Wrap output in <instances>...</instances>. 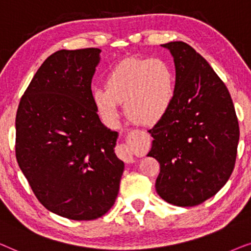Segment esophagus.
I'll return each instance as SVG.
<instances>
[{
  "instance_id": "obj_1",
  "label": "esophagus",
  "mask_w": 251,
  "mask_h": 251,
  "mask_svg": "<svg viewBox=\"0 0 251 251\" xmlns=\"http://www.w3.org/2000/svg\"><path fill=\"white\" fill-rule=\"evenodd\" d=\"M119 153H120V156L123 157V159L127 163V164H131V163H133L135 160V158L133 157L132 153L129 152L127 145H120L119 146Z\"/></svg>"
}]
</instances>
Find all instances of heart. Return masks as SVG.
I'll return each instance as SVG.
<instances>
[{"label": "heart", "mask_w": 251, "mask_h": 251, "mask_svg": "<svg viewBox=\"0 0 251 251\" xmlns=\"http://www.w3.org/2000/svg\"><path fill=\"white\" fill-rule=\"evenodd\" d=\"M176 96L172 69L160 58H129L120 62L108 75L105 91L95 89L93 101L108 122L119 118V103L125 102L127 115L143 125L160 120Z\"/></svg>", "instance_id": "obj_1"}]
</instances>
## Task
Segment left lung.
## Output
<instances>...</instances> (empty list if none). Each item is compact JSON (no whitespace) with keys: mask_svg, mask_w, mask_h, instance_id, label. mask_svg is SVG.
<instances>
[{"mask_svg":"<svg viewBox=\"0 0 251 251\" xmlns=\"http://www.w3.org/2000/svg\"><path fill=\"white\" fill-rule=\"evenodd\" d=\"M176 66V96L151 129L148 156L158 160L156 192L178 206L216 195L235 165L240 129L229 92L208 62L182 41L169 42Z\"/></svg>","mask_w":251,"mask_h":251,"instance_id":"obj_1","label":"left lung"}]
</instances>
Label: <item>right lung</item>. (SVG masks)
<instances>
[{"mask_svg": "<svg viewBox=\"0 0 251 251\" xmlns=\"http://www.w3.org/2000/svg\"><path fill=\"white\" fill-rule=\"evenodd\" d=\"M99 48L58 50L43 62L19 103L16 158L40 203L73 220L100 218L115 204L124 162L118 133L93 101Z\"/></svg>", "mask_w": 251, "mask_h": 251, "instance_id": "1", "label": "right lung"}]
</instances>
